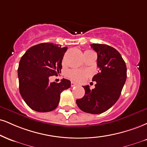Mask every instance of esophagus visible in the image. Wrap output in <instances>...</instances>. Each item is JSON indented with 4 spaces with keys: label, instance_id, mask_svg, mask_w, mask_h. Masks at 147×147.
I'll list each match as a JSON object with an SVG mask.
<instances>
[{
    "label": "esophagus",
    "instance_id": "obj_1",
    "mask_svg": "<svg viewBox=\"0 0 147 147\" xmlns=\"http://www.w3.org/2000/svg\"><path fill=\"white\" fill-rule=\"evenodd\" d=\"M77 84H75V82H73V81H72L71 82V87H75V86H77Z\"/></svg>",
    "mask_w": 147,
    "mask_h": 147
}]
</instances>
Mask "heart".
<instances>
[{
  "instance_id": "heart-1",
  "label": "heart",
  "mask_w": 147,
  "mask_h": 147,
  "mask_svg": "<svg viewBox=\"0 0 147 147\" xmlns=\"http://www.w3.org/2000/svg\"><path fill=\"white\" fill-rule=\"evenodd\" d=\"M88 51H86V52H88ZM66 76L72 79V81H77V82H82L86 80L88 76V72L86 71H82V70H70L67 72Z\"/></svg>"
}]
</instances>
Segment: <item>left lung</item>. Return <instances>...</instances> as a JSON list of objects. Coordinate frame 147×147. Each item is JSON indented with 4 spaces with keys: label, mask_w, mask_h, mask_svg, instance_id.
Returning a JSON list of instances; mask_svg holds the SVG:
<instances>
[{
    "label": "left lung",
    "mask_w": 147,
    "mask_h": 147,
    "mask_svg": "<svg viewBox=\"0 0 147 147\" xmlns=\"http://www.w3.org/2000/svg\"><path fill=\"white\" fill-rule=\"evenodd\" d=\"M92 49L97 53L98 73L94 76L95 88L83 86L85 95L76 100L83 112L93 114L105 112L116 103L127 79V66L121 55L110 46L92 44Z\"/></svg>",
    "instance_id": "obj_1"
}]
</instances>
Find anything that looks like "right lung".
<instances>
[{"label": "right lung", "instance_id": "obj_1", "mask_svg": "<svg viewBox=\"0 0 147 147\" xmlns=\"http://www.w3.org/2000/svg\"><path fill=\"white\" fill-rule=\"evenodd\" d=\"M67 47L42 43L29 48L21 57L18 69L19 90L23 100L31 109L48 112L57 107L60 94L70 87V81L49 82V77L61 72V61Z\"/></svg>", "mask_w": 147, "mask_h": 147}]
</instances>
